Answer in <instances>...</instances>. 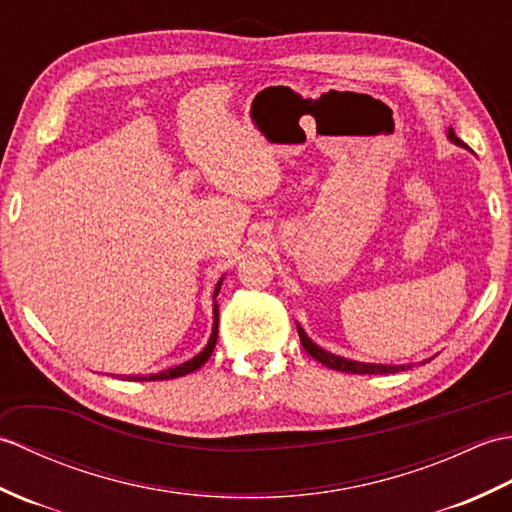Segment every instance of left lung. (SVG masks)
I'll list each match as a JSON object with an SVG mask.
<instances>
[{
    "label": "left lung",
    "instance_id": "obj_1",
    "mask_svg": "<svg viewBox=\"0 0 512 512\" xmlns=\"http://www.w3.org/2000/svg\"><path fill=\"white\" fill-rule=\"evenodd\" d=\"M449 138L453 140L455 145H464L462 140H460L458 136H455L453 129H449ZM297 330H299V339H301L303 350H306V352L314 358V361H319V363H323L325 367H330V369H339V372H345V374H396V372H402V369L409 367V365H372V363L347 361V358L334 356V354H330V352L321 350L319 345H314V343L308 339V334L303 332L301 325H297Z\"/></svg>",
    "mask_w": 512,
    "mask_h": 512
}]
</instances>
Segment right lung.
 Segmentation results:
<instances>
[{"label": "right lung", "mask_w": 512, "mask_h": 512, "mask_svg": "<svg viewBox=\"0 0 512 512\" xmlns=\"http://www.w3.org/2000/svg\"><path fill=\"white\" fill-rule=\"evenodd\" d=\"M222 288V279L217 281L215 286V295L220 292ZM217 321H220V312H217V303H213V332H211V339L209 343H206V347L202 352L195 354L193 358H189V361H184L180 365H173L169 369H162V372L158 374H147V376H132L134 380H169V378H180V376H187L191 372H195V369L202 367L206 361H209V356L213 354V347L217 343Z\"/></svg>", "instance_id": "add662e5"}]
</instances>
